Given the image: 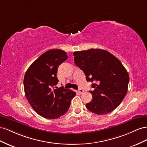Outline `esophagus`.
<instances>
[{
    "label": "esophagus",
    "instance_id": "obj_1",
    "mask_svg": "<svg viewBox=\"0 0 147 147\" xmlns=\"http://www.w3.org/2000/svg\"><path fill=\"white\" fill-rule=\"evenodd\" d=\"M78 92H79V94H81L84 93V90H82V89H79V90H78Z\"/></svg>",
    "mask_w": 147,
    "mask_h": 147
}]
</instances>
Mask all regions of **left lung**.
I'll list each match as a JSON object with an SVG mask.
<instances>
[{"instance_id":"8db88e82","label":"left lung","mask_w":147,"mask_h":147,"mask_svg":"<svg viewBox=\"0 0 147 147\" xmlns=\"http://www.w3.org/2000/svg\"><path fill=\"white\" fill-rule=\"evenodd\" d=\"M74 63L92 84V100L86 104L90 111L105 115L118 107L127 92L129 74L121 62L103 49L74 52Z\"/></svg>"}]
</instances>
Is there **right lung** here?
<instances>
[{
    "instance_id": "right-lung-1",
    "label": "right lung",
    "mask_w": 147,
    "mask_h": 147,
    "mask_svg": "<svg viewBox=\"0 0 147 147\" xmlns=\"http://www.w3.org/2000/svg\"><path fill=\"white\" fill-rule=\"evenodd\" d=\"M67 58L63 50H48L33 62L25 73L26 97L34 111L45 118L55 119L65 115L76 95V92L63 87L52 88L58 82V67Z\"/></svg>"
}]
</instances>
